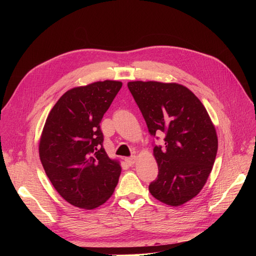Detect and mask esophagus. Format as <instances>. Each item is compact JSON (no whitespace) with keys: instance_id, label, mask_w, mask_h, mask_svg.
Segmentation results:
<instances>
[{"instance_id":"obj_1","label":"esophagus","mask_w":256,"mask_h":256,"mask_svg":"<svg viewBox=\"0 0 256 256\" xmlns=\"http://www.w3.org/2000/svg\"><path fill=\"white\" fill-rule=\"evenodd\" d=\"M136 160H138V158H136V156H132V157H129V158H126V159H125V161L127 162V164H128L129 166L134 164L136 162Z\"/></svg>"}]
</instances>
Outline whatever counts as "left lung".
<instances>
[{"mask_svg": "<svg viewBox=\"0 0 256 256\" xmlns=\"http://www.w3.org/2000/svg\"><path fill=\"white\" fill-rule=\"evenodd\" d=\"M128 88L152 136L164 132V147H154L158 178L150 194L170 206L196 196L206 184L218 150V136L205 106L178 83L131 81Z\"/></svg>", "mask_w": 256, "mask_h": 256, "instance_id": "8db88e82", "label": "left lung"}]
</instances>
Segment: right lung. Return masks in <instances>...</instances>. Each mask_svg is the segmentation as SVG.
<instances>
[{
  "label": "right lung",
  "instance_id": "obj_1",
  "mask_svg": "<svg viewBox=\"0 0 256 256\" xmlns=\"http://www.w3.org/2000/svg\"><path fill=\"white\" fill-rule=\"evenodd\" d=\"M120 81H97L67 90L50 111L40 158L53 187L69 204L95 209L111 198L122 172L108 156L100 122L120 90Z\"/></svg>",
  "mask_w": 256,
  "mask_h": 256
}]
</instances>
